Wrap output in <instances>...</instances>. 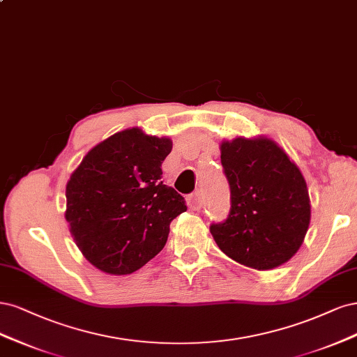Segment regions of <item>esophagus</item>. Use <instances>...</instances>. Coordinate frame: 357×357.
I'll use <instances>...</instances> for the list:
<instances>
[{
	"label": "esophagus",
	"mask_w": 357,
	"mask_h": 357,
	"mask_svg": "<svg viewBox=\"0 0 357 357\" xmlns=\"http://www.w3.org/2000/svg\"><path fill=\"white\" fill-rule=\"evenodd\" d=\"M203 206H204V195H203V192L200 190L192 192L190 197H188V208L191 211H200Z\"/></svg>",
	"instance_id": "esophagus-1"
}]
</instances>
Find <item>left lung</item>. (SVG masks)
I'll return each mask as SVG.
<instances>
[{
    "label": "left lung",
    "instance_id": "1",
    "mask_svg": "<svg viewBox=\"0 0 357 357\" xmlns=\"http://www.w3.org/2000/svg\"><path fill=\"white\" fill-rule=\"evenodd\" d=\"M220 148L231 211L211 225L218 248L259 271L282 266L301 248L312 218L301 170L266 136H238Z\"/></svg>",
    "mask_w": 357,
    "mask_h": 357
}]
</instances>
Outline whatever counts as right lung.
I'll return each mask as SVG.
<instances>
[{"instance_id": "1", "label": "right lung", "mask_w": 357, "mask_h": 357, "mask_svg": "<svg viewBox=\"0 0 357 357\" xmlns=\"http://www.w3.org/2000/svg\"><path fill=\"white\" fill-rule=\"evenodd\" d=\"M172 139L139 128L114 133L84 155L66 183L65 220L98 270L130 274L166 245L185 200L162 179Z\"/></svg>"}]
</instances>
